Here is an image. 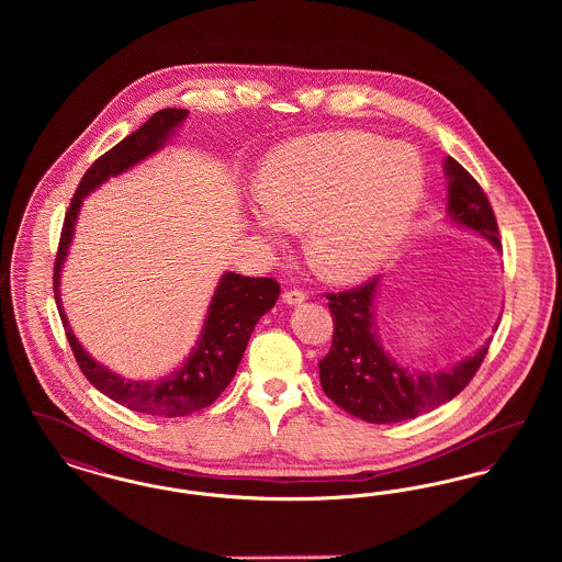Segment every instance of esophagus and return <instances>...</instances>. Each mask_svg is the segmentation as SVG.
<instances>
[{
  "label": "esophagus",
  "mask_w": 562,
  "mask_h": 562,
  "mask_svg": "<svg viewBox=\"0 0 562 562\" xmlns=\"http://www.w3.org/2000/svg\"><path fill=\"white\" fill-rule=\"evenodd\" d=\"M282 301L286 305H301L305 301V294L301 293V291H286V293L282 294Z\"/></svg>",
  "instance_id": "1"
}]
</instances>
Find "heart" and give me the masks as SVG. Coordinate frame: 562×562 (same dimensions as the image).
<instances>
[{
	"mask_svg": "<svg viewBox=\"0 0 562 562\" xmlns=\"http://www.w3.org/2000/svg\"><path fill=\"white\" fill-rule=\"evenodd\" d=\"M424 195V164L404 145L367 133L294 138L269 154L252 227L284 244L305 225L314 268L335 282H358L401 246Z\"/></svg>",
	"mask_w": 562,
	"mask_h": 562,
	"instance_id": "1",
	"label": "heart"
}]
</instances>
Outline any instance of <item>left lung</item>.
I'll list each match as a JSON object with an SVG mask.
<instances>
[{"label":"left lung","instance_id":"left-lung-1","mask_svg":"<svg viewBox=\"0 0 562 562\" xmlns=\"http://www.w3.org/2000/svg\"><path fill=\"white\" fill-rule=\"evenodd\" d=\"M447 221L491 241L502 252L497 221L474 177L453 158H445ZM379 278L348 293L328 294L335 322L330 351L318 362L324 394L369 424H398L415 419L454 398L476 374L491 337L472 356L449 369L419 373L404 369L381 346L374 321ZM497 328V324H495Z\"/></svg>","mask_w":562,"mask_h":562}]
</instances>
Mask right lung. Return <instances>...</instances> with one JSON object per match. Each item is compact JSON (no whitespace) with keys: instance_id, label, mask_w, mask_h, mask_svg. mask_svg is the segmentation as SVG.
<instances>
[{"instance_id":"1","label":"right lung","mask_w":562,"mask_h":562,"mask_svg":"<svg viewBox=\"0 0 562 562\" xmlns=\"http://www.w3.org/2000/svg\"><path fill=\"white\" fill-rule=\"evenodd\" d=\"M188 115V109H161L86 170L65 216L54 263V299L81 373L111 401L136 413L160 417H183L218 398L238 371L255 324L276 305L280 284L271 278H248L225 271L209 303L200 337L183 364L160 379H126L97 362L74 335L60 301V273L74 241L83 198L108 183L111 177L128 172L160 151Z\"/></svg>"}]
</instances>
